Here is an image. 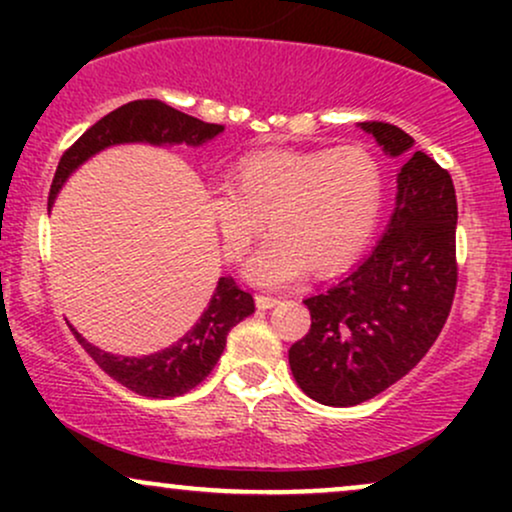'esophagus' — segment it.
<instances>
[{"instance_id":"esophagus-1","label":"esophagus","mask_w":512,"mask_h":512,"mask_svg":"<svg viewBox=\"0 0 512 512\" xmlns=\"http://www.w3.org/2000/svg\"><path fill=\"white\" fill-rule=\"evenodd\" d=\"M255 303H257V308H260V310H269V308H274L276 303H279V298H276V296H264V293H260V296L255 298Z\"/></svg>"}]
</instances>
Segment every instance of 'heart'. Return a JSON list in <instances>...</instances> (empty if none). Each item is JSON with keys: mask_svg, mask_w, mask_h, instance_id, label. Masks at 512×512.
<instances>
[{"mask_svg": "<svg viewBox=\"0 0 512 512\" xmlns=\"http://www.w3.org/2000/svg\"><path fill=\"white\" fill-rule=\"evenodd\" d=\"M385 207V170L361 144L260 151L240 158L231 185H214L207 211L223 255L238 262L267 226L245 267L260 286H291L310 267L332 274L366 250Z\"/></svg>", "mask_w": 512, "mask_h": 512, "instance_id": "b5f03b06", "label": "heart"}]
</instances>
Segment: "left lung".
Wrapping results in <instances>:
<instances>
[{
	"instance_id": "8db88e82",
	"label": "left lung",
	"mask_w": 512,
	"mask_h": 512,
	"mask_svg": "<svg viewBox=\"0 0 512 512\" xmlns=\"http://www.w3.org/2000/svg\"><path fill=\"white\" fill-rule=\"evenodd\" d=\"M385 154L404 158L397 204L378 248L330 291L305 298L310 330L289 349L301 390L354 407L402 380L431 349L457 289V199L450 173L387 122H361Z\"/></svg>"
}]
</instances>
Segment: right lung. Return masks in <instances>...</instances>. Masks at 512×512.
Listing matches in <instances>:
<instances>
[{
  "label": "right lung",
  "instance_id": "1",
  "mask_svg": "<svg viewBox=\"0 0 512 512\" xmlns=\"http://www.w3.org/2000/svg\"><path fill=\"white\" fill-rule=\"evenodd\" d=\"M223 132V125H211L197 117L180 113L170 108L168 103L156 101H132L127 105L108 113L93 127H88L76 142L64 151L60 166L55 170V178L50 185L48 207L55 202L57 192L67 182L81 163L88 161L98 151L108 149L115 144H190L199 146L216 134ZM255 313V301L248 291L238 289L231 276H221L216 284L214 296L199 320L168 349L156 351L151 356H115L98 346L88 344L79 332L74 330L79 344L84 346L86 354L101 366L110 378L125 385L127 390L137 392L142 397L168 399L180 397L197 387L216 366L223 349H226V337L240 320Z\"/></svg>",
  "mask_w": 512,
  "mask_h": 512
}]
</instances>
